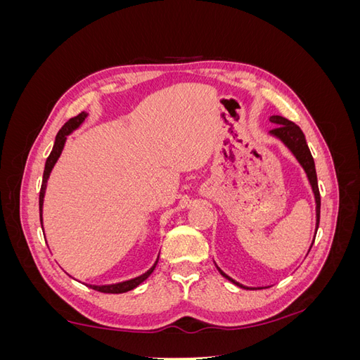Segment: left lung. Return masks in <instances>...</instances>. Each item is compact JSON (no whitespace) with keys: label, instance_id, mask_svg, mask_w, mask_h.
I'll return each mask as SVG.
<instances>
[{"label":"left lung","instance_id":"8db88e82","mask_svg":"<svg viewBox=\"0 0 360 360\" xmlns=\"http://www.w3.org/2000/svg\"><path fill=\"white\" fill-rule=\"evenodd\" d=\"M270 122L274 123V124H276L275 129L270 130V135L271 136H276L278 139H281L282 143H284L288 147V150L299 160V163L302 165V168L304 169V172H307V177H308V180L311 183V188H312L314 197H315V204H317V207H315V213H317V222H315V234H317L319 225H320V205H321V201H320L317 172H315V163H314L312 155H311V151H309V147L307 144V139H304V135L302 132V129L297 124H294L292 122H290V120L284 118V117L271 115L270 117ZM314 240H315V238H314ZM312 245H314V242H312ZM312 245H311V248H312ZM217 270L221 271V275L224 278H226L228 281H231L233 284H236L237 287L245 288V290H261L259 287L258 288H250V287H245L242 284H238L237 281H234L233 278L225 275L219 267H217Z\"/></svg>","mask_w":360,"mask_h":360}]
</instances>
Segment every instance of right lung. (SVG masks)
Masks as SVG:
<instances>
[{
    "label": "right lung",
    "mask_w": 360,
    "mask_h": 360,
    "mask_svg": "<svg viewBox=\"0 0 360 360\" xmlns=\"http://www.w3.org/2000/svg\"><path fill=\"white\" fill-rule=\"evenodd\" d=\"M85 118H86L85 112H81V114H78L76 117L70 118L69 122L60 129V132L56 136V144H53V148L51 151V155L46 159L45 171H43V180H41V188H40V195H39V210H40V222L41 224H43V219H41L43 198H45V191H46V183H48V179H49V174H51L53 165H56L60 155H61L63 147H64V144H66L68 135H70L75 129H78L82 124V122H84ZM41 228H43V225H41ZM158 259H156V263L151 266V269H148L144 275H141L138 278L129 279V281H124V282H118V284H112V285H90V288H93L96 291H101V292H111V294H120V292H126V291L134 290V288H136L141 284V282H144L151 274H153V270H155V267L158 264Z\"/></svg>",
    "instance_id": "right-lung-1"
}]
</instances>
